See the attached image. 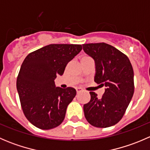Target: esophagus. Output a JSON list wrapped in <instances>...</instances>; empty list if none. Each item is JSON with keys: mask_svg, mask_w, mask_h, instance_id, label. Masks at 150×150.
<instances>
[{"mask_svg": "<svg viewBox=\"0 0 150 150\" xmlns=\"http://www.w3.org/2000/svg\"><path fill=\"white\" fill-rule=\"evenodd\" d=\"M76 91H77V93H81V92H82L83 90L81 88H76Z\"/></svg>", "mask_w": 150, "mask_h": 150, "instance_id": "1", "label": "esophagus"}]
</instances>
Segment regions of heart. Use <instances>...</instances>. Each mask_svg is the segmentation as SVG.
<instances>
[{
    "instance_id": "heart-1",
    "label": "heart",
    "mask_w": 150,
    "mask_h": 150,
    "mask_svg": "<svg viewBox=\"0 0 150 150\" xmlns=\"http://www.w3.org/2000/svg\"><path fill=\"white\" fill-rule=\"evenodd\" d=\"M86 58H88V57H82V59H86Z\"/></svg>"
}]
</instances>
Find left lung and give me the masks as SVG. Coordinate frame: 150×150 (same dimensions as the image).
I'll use <instances>...</instances> for the list:
<instances>
[{"label": "left lung", "instance_id": "1", "mask_svg": "<svg viewBox=\"0 0 150 150\" xmlns=\"http://www.w3.org/2000/svg\"><path fill=\"white\" fill-rule=\"evenodd\" d=\"M83 48L95 61L94 81L106 86L101 99L90 92V102L83 106L85 117L93 126L110 127L121 120L134 95L132 65L125 54L107 43L83 44Z\"/></svg>", "mask_w": 150, "mask_h": 150}]
</instances>
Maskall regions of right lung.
Here are the masks:
<instances>
[{"label":"right lung","mask_w":150,"mask_h":150,"mask_svg":"<svg viewBox=\"0 0 150 150\" xmlns=\"http://www.w3.org/2000/svg\"><path fill=\"white\" fill-rule=\"evenodd\" d=\"M81 50V45L50 44L29 54L24 60L16 88L25 117L37 128L51 129L64 120L76 91L56 87L54 80L63 75L67 63Z\"/></svg>","instance_id":"add662e5"}]
</instances>
